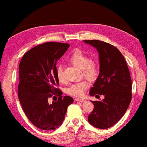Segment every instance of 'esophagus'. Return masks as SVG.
Masks as SVG:
<instances>
[{
    "label": "esophagus",
    "mask_w": 147,
    "mask_h": 147,
    "mask_svg": "<svg viewBox=\"0 0 147 147\" xmlns=\"http://www.w3.org/2000/svg\"><path fill=\"white\" fill-rule=\"evenodd\" d=\"M75 100L77 102H84L85 100L82 99V98H75Z\"/></svg>",
    "instance_id": "obj_1"
}]
</instances>
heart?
Wrapping results in <instances>:
<instances>
[{
    "instance_id": "1",
    "label": "heart",
    "mask_w": 147,
    "mask_h": 147,
    "mask_svg": "<svg viewBox=\"0 0 147 147\" xmlns=\"http://www.w3.org/2000/svg\"><path fill=\"white\" fill-rule=\"evenodd\" d=\"M69 61L70 63L81 68L83 75L90 81L97 79L99 74V66L97 62L91 60L90 57L79 49L75 50L70 55ZM56 75L58 81L61 83L65 82V77L61 66H57ZM90 84L85 79L74 83L66 89V93L72 96H82L85 91L88 88Z\"/></svg>"
}]
</instances>
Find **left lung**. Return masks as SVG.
Segmentation results:
<instances>
[{
  "label": "left lung",
  "mask_w": 147,
  "mask_h": 147,
  "mask_svg": "<svg viewBox=\"0 0 147 147\" xmlns=\"http://www.w3.org/2000/svg\"><path fill=\"white\" fill-rule=\"evenodd\" d=\"M84 42L99 53L100 74L90 95L105 96L102 101L92 102L94 108L87 119L94 127L107 129L117 123L129 107L132 96L130 74L125 58L117 48L98 40Z\"/></svg>",
  "instance_id": "8db88e82"
}]
</instances>
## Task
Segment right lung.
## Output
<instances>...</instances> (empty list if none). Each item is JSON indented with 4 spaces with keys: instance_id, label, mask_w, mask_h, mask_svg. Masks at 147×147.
<instances>
[{
    "instance_id": "right-lung-1",
    "label": "right lung",
    "mask_w": 147,
    "mask_h": 147,
    "mask_svg": "<svg viewBox=\"0 0 147 147\" xmlns=\"http://www.w3.org/2000/svg\"><path fill=\"white\" fill-rule=\"evenodd\" d=\"M69 47L68 43L45 42L28 51L20 61L18 98L28 119L43 130L60 127L73 102L70 96H62L56 75L57 61ZM55 95L59 100L50 105L48 99Z\"/></svg>"
}]
</instances>
